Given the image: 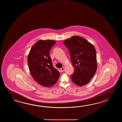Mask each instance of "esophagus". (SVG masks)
I'll return each instance as SVG.
<instances>
[{
    "label": "esophagus",
    "mask_w": 122,
    "mask_h": 122,
    "mask_svg": "<svg viewBox=\"0 0 122 122\" xmlns=\"http://www.w3.org/2000/svg\"><path fill=\"white\" fill-rule=\"evenodd\" d=\"M64 70H65L64 67H62V68H61L60 69V71H61V72H62L64 71Z\"/></svg>",
    "instance_id": "esophagus-1"
}]
</instances>
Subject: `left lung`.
<instances>
[{
    "instance_id": "8db88e82",
    "label": "left lung",
    "mask_w": 122,
    "mask_h": 122,
    "mask_svg": "<svg viewBox=\"0 0 122 122\" xmlns=\"http://www.w3.org/2000/svg\"><path fill=\"white\" fill-rule=\"evenodd\" d=\"M63 44L69 50L75 68L74 72L71 76V80L80 86L88 84L97 67L96 51L93 45L79 36H72L66 40Z\"/></svg>"
}]
</instances>
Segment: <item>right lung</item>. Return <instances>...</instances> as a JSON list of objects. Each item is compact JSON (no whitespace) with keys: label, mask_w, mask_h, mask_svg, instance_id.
Listing matches in <instances>:
<instances>
[{"label":"right lung","mask_w":122,"mask_h":122,"mask_svg":"<svg viewBox=\"0 0 122 122\" xmlns=\"http://www.w3.org/2000/svg\"><path fill=\"white\" fill-rule=\"evenodd\" d=\"M56 41L40 40L32 46L27 62L31 75L38 83L44 87H51L57 82L60 72L54 67L49 51Z\"/></svg>","instance_id":"1"}]
</instances>
